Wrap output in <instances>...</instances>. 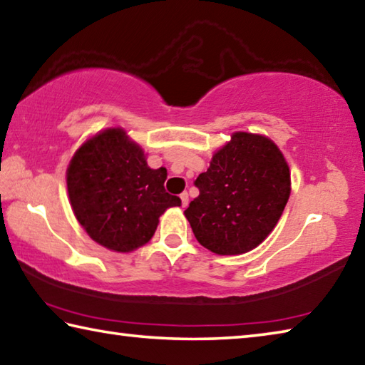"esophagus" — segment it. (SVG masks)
Instances as JSON below:
<instances>
[{"label":"esophagus","instance_id":"esophagus-1","mask_svg":"<svg viewBox=\"0 0 365 365\" xmlns=\"http://www.w3.org/2000/svg\"><path fill=\"white\" fill-rule=\"evenodd\" d=\"M180 200H182V207H187L188 202H190V200H188V193H187V191H183V193L180 195Z\"/></svg>","mask_w":365,"mask_h":365}]
</instances>
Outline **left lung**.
Segmentation results:
<instances>
[{
  "label": "left lung",
  "mask_w": 365,
  "mask_h": 365,
  "mask_svg": "<svg viewBox=\"0 0 365 365\" xmlns=\"http://www.w3.org/2000/svg\"><path fill=\"white\" fill-rule=\"evenodd\" d=\"M195 185L200 196L185 217L197 242L218 255H237L276 227L290 196V170L268 137L235 132Z\"/></svg>",
  "instance_id": "8db88e82"
}]
</instances>
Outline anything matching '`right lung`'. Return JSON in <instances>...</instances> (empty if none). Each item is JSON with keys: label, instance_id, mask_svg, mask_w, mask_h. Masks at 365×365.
<instances>
[{"label": "right lung", "instance_id": "add662e5", "mask_svg": "<svg viewBox=\"0 0 365 365\" xmlns=\"http://www.w3.org/2000/svg\"><path fill=\"white\" fill-rule=\"evenodd\" d=\"M165 168L151 169L121 128L98 132L76 150L67 169L71 209L92 240L132 252L153 237L165 209L180 205L164 190Z\"/></svg>", "mask_w": 365, "mask_h": 365}]
</instances>
